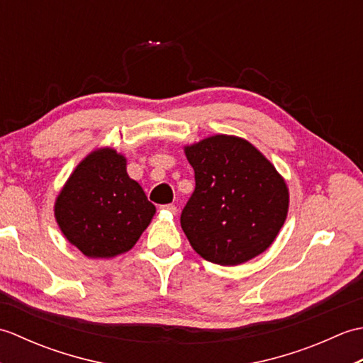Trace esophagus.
Wrapping results in <instances>:
<instances>
[{
    "instance_id": "esophagus-1",
    "label": "esophagus",
    "mask_w": 363,
    "mask_h": 363,
    "mask_svg": "<svg viewBox=\"0 0 363 363\" xmlns=\"http://www.w3.org/2000/svg\"><path fill=\"white\" fill-rule=\"evenodd\" d=\"M162 211H167L169 213H176L177 207L174 204H165V206H162Z\"/></svg>"
}]
</instances>
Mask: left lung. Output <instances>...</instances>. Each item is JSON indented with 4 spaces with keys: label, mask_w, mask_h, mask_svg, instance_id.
<instances>
[{
    "label": "left lung",
    "mask_w": 363,
    "mask_h": 363,
    "mask_svg": "<svg viewBox=\"0 0 363 363\" xmlns=\"http://www.w3.org/2000/svg\"><path fill=\"white\" fill-rule=\"evenodd\" d=\"M196 187L181 226L199 256L234 267L267 251L289 213V187L256 146L215 134L184 146Z\"/></svg>",
    "instance_id": "left-lung-1"
}]
</instances>
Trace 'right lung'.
I'll return each mask as SVG.
<instances>
[{
    "label": "right lung",
    "instance_id": "obj_1",
    "mask_svg": "<svg viewBox=\"0 0 363 363\" xmlns=\"http://www.w3.org/2000/svg\"><path fill=\"white\" fill-rule=\"evenodd\" d=\"M128 159L111 146L87 154L68 176L54 203L60 233L90 259H112L133 250L156 213Z\"/></svg>",
    "mask_w": 363,
    "mask_h": 363
}]
</instances>
